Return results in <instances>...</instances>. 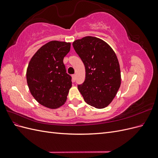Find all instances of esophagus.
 Masks as SVG:
<instances>
[{
    "instance_id": "obj_1",
    "label": "esophagus",
    "mask_w": 158,
    "mask_h": 158,
    "mask_svg": "<svg viewBox=\"0 0 158 158\" xmlns=\"http://www.w3.org/2000/svg\"><path fill=\"white\" fill-rule=\"evenodd\" d=\"M73 76V82H74V81H75V79H76V74H73V76Z\"/></svg>"
}]
</instances>
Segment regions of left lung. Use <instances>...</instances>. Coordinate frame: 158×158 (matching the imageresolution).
Here are the masks:
<instances>
[{
	"instance_id": "8db88e82",
	"label": "left lung",
	"mask_w": 158,
	"mask_h": 158,
	"mask_svg": "<svg viewBox=\"0 0 158 158\" xmlns=\"http://www.w3.org/2000/svg\"><path fill=\"white\" fill-rule=\"evenodd\" d=\"M73 47L85 69L84 82L78 85L84 101L97 109L107 107L121 85V70L116 54L107 43L87 36L76 40Z\"/></svg>"
}]
</instances>
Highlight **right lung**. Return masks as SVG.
Here are the masks:
<instances>
[{
  "label": "right lung",
  "mask_w": 158,
  "mask_h": 158,
  "mask_svg": "<svg viewBox=\"0 0 158 158\" xmlns=\"http://www.w3.org/2000/svg\"><path fill=\"white\" fill-rule=\"evenodd\" d=\"M70 49V43L52 41L42 46L30 61L27 83L33 98L42 106L56 109L66 102L72 77L66 73L63 59Z\"/></svg>",
  "instance_id": "obj_1"
}]
</instances>
